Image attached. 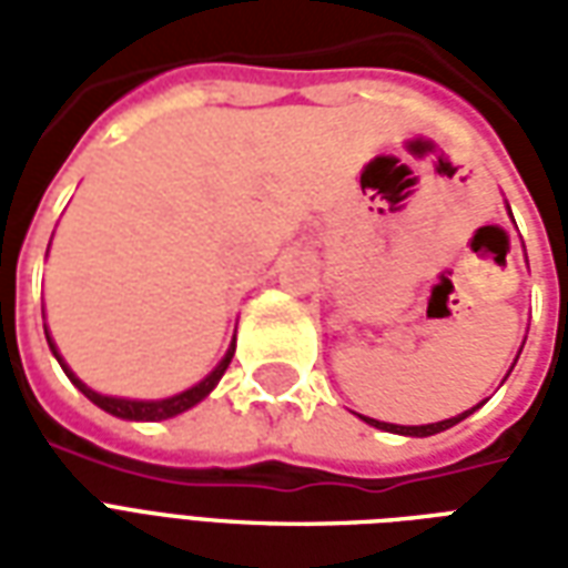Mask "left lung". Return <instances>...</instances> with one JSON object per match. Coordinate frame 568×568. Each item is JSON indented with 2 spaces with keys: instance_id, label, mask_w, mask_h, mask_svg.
Here are the masks:
<instances>
[{
  "instance_id": "left-lung-1",
  "label": "left lung",
  "mask_w": 568,
  "mask_h": 568,
  "mask_svg": "<svg viewBox=\"0 0 568 568\" xmlns=\"http://www.w3.org/2000/svg\"><path fill=\"white\" fill-rule=\"evenodd\" d=\"M508 212H511V206H508ZM520 349H524V346H520ZM517 356H520V353H517ZM514 365H517V358H514ZM514 365H511V368H514ZM511 368H508V374H511ZM480 405H484V402H480ZM480 405H477V407H480ZM477 407L465 410V414H456V417H450V419H440V423H426V426H395V423H381V419L362 417V414H358V417L365 419L368 426L383 428V432H395V435H407V438H428V435H438V432H444V428H453L456 423H463L465 417H471Z\"/></svg>"
}]
</instances>
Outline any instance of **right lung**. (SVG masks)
<instances>
[{"instance_id": "1", "label": "right lung", "mask_w": 568, "mask_h": 568, "mask_svg": "<svg viewBox=\"0 0 568 568\" xmlns=\"http://www.w3.org/2000/svg\"><path fill=\"white\" fill-rule=\"evenodd\" d=\"M44 337H48V346H51V353H54V358L60 362V368L67 371V377L75 386H79L81 393L91 398L93 405L103 407L105 414H112V417L118 419H133V423H154V419H170V417H179V414H185V410H191L194 405H200L206 395L219 386V381H222V374L227 371V365H231V358H234V349L236 344L231 341V346H227V353H224V358L215 365V368L203 377L200 383H194V386H187L185 393H175L170 395V398H118V395H103L97 393V389H91L88 383H81L79 377H75V371L69 368L67 362H63V356H60V349H57L54 337H51V332L44 328Z\"/></svg>"}]
</instances>
